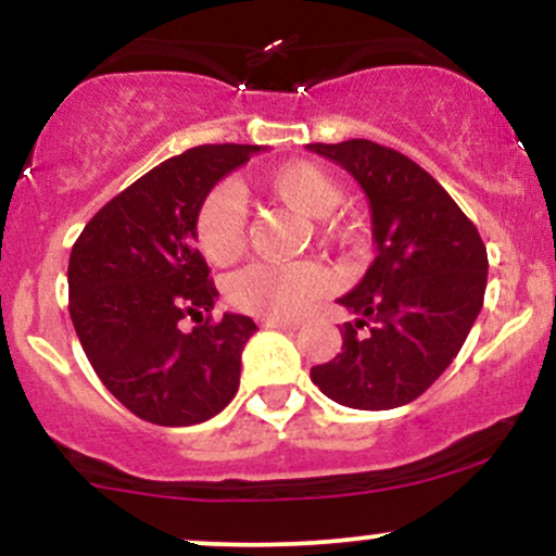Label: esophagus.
Listing matches in <instances>:
<instances>
[{"mask_svg":"<svg viewBox=\"0 0 556 556\" xmlns=\"http://www.w3.org/2000/svg\"><path fill=\"white\" fill-rule=\"evenodd\" d=\"M266 329H285V331H295L300 327V321H290V318H264Z\"/></svg>","mask_w":556,"mask_h":556,"instance_id":"34e87169","label":"esophagus"}]
</instances>
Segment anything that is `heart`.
Returning a JSON list of instances; mask_svg holds the SVG:
<instances>
[{
    "instance_id": "b5f03b06",
    "label": "heart",
    "mask_w": 556,
    "mask_h": 556,
    "mask_svg": "<svg viewBox=\"0 0 556 556\" xmlns=\"http://www.w3.org/2000/svg\"><path fill=\"white\" fill-rule=\"evenodd\" d=\"M274 201L308 219H327L340 206L342 190L327 169L314 162H290L264 177ZM195 240L212 264H232L245 245V208L227 185L203 195L195 212ZM331 290V274L316 264H253L229 282V298L242 311L266 318L303 316Z\"/></svg>"
}]
</instances>
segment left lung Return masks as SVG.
Here are the masks:
<instances>
[{
  "label": "left lung",
  "mask_w": 556,
  "mask_h": 556,
  "mask_svg": "<svg viewBox=\"0 0 556 556\" xmlns=\"http://www.w3.org/2000/svg\"><path fill=\"white\" fill-rule=\"evenodd\" d=\"M308 151L358 180L376 242L366 277L340 298L358 318L311 381L344 407L392 410L420 397L468 340L486 292V245L442 185L400 151L363 138Z\"/></svg>",
  "instance_id": "left-lung-1"
}]
</instances>
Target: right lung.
Masks as SVG:
<instances>
[{
    "label": "right lung",
    "instance_id": "add662e5",
    "mask_svg": "<svg viewBox=\"0 0 556 556\" xmlns=\"http://www.w3.org/2000/svg\"><path fill=\"white\" fill-rule=\"evenodd\" d=\"M261 146H195L114 195L75 240L70 318L88 363L130 413L195 426L229 405L256 324L212 314L216 287L195 251V212L222 177ZM190 315L197 327L179 329Z\"/></svg>",
    "mask_w": 556,
    "mask_h": 556
}]
</instances>
